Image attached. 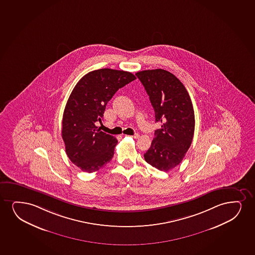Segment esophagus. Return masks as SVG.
Instances as JSON below:
<instances>
[{
  "mask_svg": "<svg viewBox=\"0 0 255 255\" xmlns=\"http://www.w3.org/2000/svg\"><path fill=\"white\" fill-rule=\"evenodd\" d=\"M131 137H132L133 139H138L139 137V133H135V134H133V135L131 136Z\"/></svg>",
  "mask_w": 255,
  "mask_h": 255,
  "instance_id": "1",
  "label": "esophagus"
}]
</instances>
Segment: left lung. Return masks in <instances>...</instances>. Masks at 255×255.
<instances>
[{
  "mask_svg": "<svg viewBox=\"0 0 255 255\" xmlns=\"http://www.w3.org/2000/svg\"><path fill=\"white\" fill-rule=\"evenodd\" d=\"M149 96L155 122L154 139L144 154L145 161L159 171H168L180 164L190 148L194 130L193 105L184 84L174 75L162 69L136 73Z\"/></svg>",
  "mask_w": 255,
  "mask_h": 255,
  "instance_id": "obj_1",
  "label": "left lung"
}]
</instances>
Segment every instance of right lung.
Masks as SVG:
<instances>
[{
	"label": "right lung",
	"instance_id": "obj_1",
	"mask_svg": "<svg viewBox=\"0 0 255 255\" xmlns=\"http://www.w3.org/2000/svg\"><path fill=\"white\" fill-rule=\"evenodd\" d=\"M136 79L128 71L99 69L84 75L70 95L62 121L66 154L88 173L100 170L112 159L117 139L98 130L107 103L116 91Z\"/></svg>",
	"mask_w": 255,
	"mask_h": 255
}]
</instances>
